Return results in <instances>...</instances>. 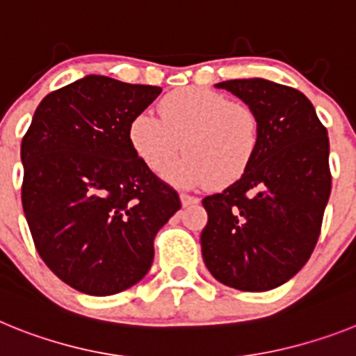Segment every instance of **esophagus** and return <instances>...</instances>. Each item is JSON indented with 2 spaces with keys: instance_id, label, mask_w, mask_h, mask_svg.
Wrapping results in <instances>:
<instances>
[{
  "instance_id": "34e87169",
  "label": "esophagus",
  "mask_w": 356,
  "mask_h": 356,
  "mask_svg": "<svg viewBox=\"0 0 356 356\" xmlns=\"http://www.w3.org/2000/svg\"><path fill=\"white\" fill-rule=\"evenodd\" d=\"M180 200H181V205H184V207L196 205L197 201H200L196 196H193V194H187V193H181Z\"/></svg>"
}]
</instances>
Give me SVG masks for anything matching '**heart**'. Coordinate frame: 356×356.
<instances>
[{
	"instance_id": "b5f03b06",
	"label": "heart",
	"mask_w": 356,
	"mask_h": 356,
	"mask_svg": "<svg viewBox=\"0 0 356 356\" xmlns=\"http://www.w3.org/2000/svg\"><path fill=\"white\" fill-rule=\"evenodd\" d=\"M160 119L143 112L128 128L131 147L151 171H165L181 187L228 185L253 162L260 144V119L248 103L232 102L205 87L169 92L159 105Z\"/></svg>"
}]
</instances>
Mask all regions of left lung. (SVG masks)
Masks as SVG:
<instances>
[{
	"label": "left lung",
	"instance_id": "8db88e82",
	"mask_svg": "<svg viewBox=\"0 0 356 356\" xmlns=\"http://www.w3.org/2000/svg\"><path fill=\"white\" fill-rule=\"evenodd\" d=\"M216 87L257 112L260 144L238 180L203 197L201 253L221 284L271 291L308 262L319 238L332 191L328 131L308 97L287 85L250 78Z\"/></svg>",
	"mask_w": 356,
	"mask_h": 356
}]
</instances>
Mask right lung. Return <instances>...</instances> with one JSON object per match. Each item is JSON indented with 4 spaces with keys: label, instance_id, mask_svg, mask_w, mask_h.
<instances>
[{
    "label": "right lung",
    "instance_id": "right-lung-1",
    "mask_svg": "<svg viewBox=\"0 0 356 356\" xmlns=\"http://www.w3.org/2000/svg\"><path fill=\"white\" fill-rule=\"evenodd\" d=\"M160 92L89 74L44 97L21 143V201L37 253L85 294L143 280L156 232L181 207L128 139L131 119Z\"/></svg>",
    "mask_w": 356,
    "mask_h": 356
}]
</instances>
